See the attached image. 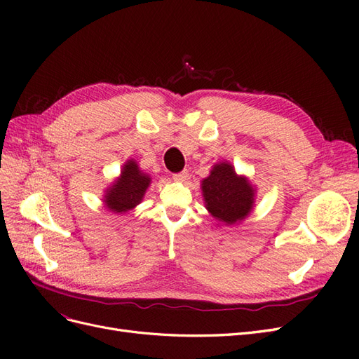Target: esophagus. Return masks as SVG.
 I'll use <instances>...</instances> for the list:
<instances>
[{
  "label": "esophagus",
  "mask_w": 359,
  "mask_h": 359,
  "mask_svg": "<svg viewBox=\"0 0 359 359\" xmlns=\"http://www.w3.org/2000/svg\"><path fill=\"white\" fill-rule=\"evenodd\" d=\"M173 180L178 181V182H184V181H187V180H189V172H187V170L178 172V173H175V175H173Z\"/></svg>",
  "instance_id": "1"
}]
</instances>
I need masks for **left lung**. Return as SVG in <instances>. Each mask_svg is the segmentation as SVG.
Wrapping results in <instances>:
<instances>
[{
  "instance_id": "1",
  "label": "left lung",
  "mask_w": 359,
  "mask_h": 359,
  "mask_svg": "<svg viewBox=\"0 0 359 359\" xmlns=\"http://www.w3.org/2000/svg\"><path fill=\"white\" fill-rule=\"evenodd\" d=\"M252 184L236 172L231 163L222 161L214 165L210 177L202 181V194L206 210L215 220L227 226L244 220L255 205Z\"/></svg>"
}]
</instances>
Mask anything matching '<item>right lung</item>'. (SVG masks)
<instances>
[{"mask_svg":"<svg viewBox=\"0 0 359 359\" xmlns=\"http://www.w3.org/2000/svg\"><path fill=\"white\" fill-rule=\"evenodd\" d=\"M149 184V175L139 169L136 160H127L123 166L121 175L104 193L106 208L115 214L133 210L136 205L142 202Z\"/></svg>","mask_w":359,"mask_h":359,"instance_id":"1","label":"right lung"}]
</instances>
